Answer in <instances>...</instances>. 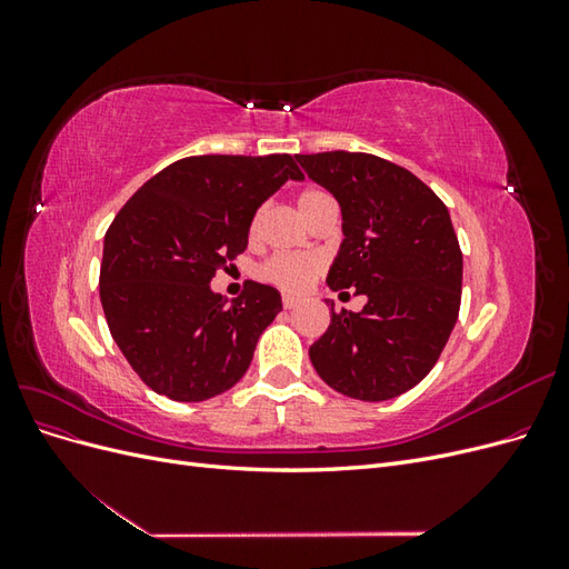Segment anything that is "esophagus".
Segmentation results:
<instances>
[{
	"label": "esophagus",
	"mask_w": 569,
	"mask_h": 569,
	"mask_svg": "<svg viewBox=\"0 0 569 569\" xmlns=\"http://www.w3.org/2000/svg\"><path fill=\"white\" fill-rule=\"evenodd\" d=\"M297 303H299V299H297V297H291V295H282V306L287 308V311H289V308H297Z\"/></svg>",
	"instance_id": "obj_1"
}]
</instances>
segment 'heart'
I'll return each mask as SVG.
<instances>
[{
    "label": "heart",
    "instance_id": "b5f03b06",
    "mask_svg": "<svg viewBox=\"0 0 569 569\" xmlns=\"http://www.w3.org/2000/svg\"><path fill=\"white\" fill-rule=\"evenodd\" d=\"M330 201V194H325L322 189H303L299 194V209L303 218L308 220L320 203ZM258 228V216L251 222V234ZM325 270V261L316 253H274L258 266V278L263 282H270L280 287L282 291H291V295H299V291L308 289L313 280Z\"/></svg>",
    "mask_w": 569,
    "mask_h": 569
}]
</instances>
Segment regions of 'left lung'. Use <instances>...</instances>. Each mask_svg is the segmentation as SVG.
I'll list each match as a JSON object with an SVG mask.
<instances>
[{
  "label": "left lung",
  "instance_id": "1",
  "mask_svg": "<svg viewBox=\"0 0 569 569\" xmlns=\"http://www.w3.org/2000/svg\"><path fill=\"white\" fill-rule=\"evenodd\" d=\"M341 206L343 242L327 274L356 289L360 313L330 308L308 349L322 380L358 401H387L422 382L460 311L462 251L446 203L410 170L360 151L297 153Z\"/></svg>",
  "mask_w": 569,
  "mask_h": 569
}]
</instances>
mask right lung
<instances>
[{
  "label": "right lung",
  "mask_w": 569,
  "mask_h": 569,
  "mask_svg": "<svg viewBox=\"0 0 569 569\" xmlns=\"http://www.w3.org/2000/svg\"><path fill=\"white\" fill-rule=\"evenodd\" d=\"M303 173L289 153L187 157L147 180L104 237L99 297L109 330L140 380L173 401H206L247 372L256 341L282 311L280 291L211 280L249 244L270 194Z\"/></svg>",
  "instance_id": "add662e5"
}]
</instances>
